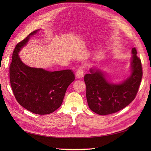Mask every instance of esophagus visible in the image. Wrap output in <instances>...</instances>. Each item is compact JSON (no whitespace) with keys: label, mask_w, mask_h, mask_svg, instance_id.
Returning a JSON list of instances; mask_svg holds the SVG:
<instances>
[{"label":"esophagus","mask_w":151,"mask_h":151,"mask_svg":"<svg viewBox=\"0 0 151 151\" xmlns=\"http://www.w3.org/2000/svg\"><path fill=\"white\" fill-rule=\"evenodd\" d=\"M84 67L81 66L78 68L77 72H76V77L77 78H81L84 76Z\"/></svg>","instance_id":"esophagus-1"}]
</instances>
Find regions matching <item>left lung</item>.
I'll use <instances>...</instances> for the list:
<instances>
[{
	"label": "left lung",
	"mask_w": 151,
	"mask_h": 151,
	"mask_svg": "<svg viewBox=\"0 0 151 151\" xmlns=\"http://www.w3.org/2000/svg\"><path fill=\"white\" fill-rule=\"evenodd\" d=\"M132 53V74L121 84L109 83L103 73L95 68H91L89 74L84 76L87 101L94 113L100 115L116 113L135 99L142 77V68L135 48Z\"/></svg>",
	"instance_id": "1"
}]
</instances>
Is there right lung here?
<instances>
[{
  "instance_id": "add662e5",
  "label": "right lung",
  "mask_w": 151,
  "mask_h": 151,
  "mask_svg": "<svg viewBox=\"0 0 151 151\" xmlns=\"http://www.w3.org/2000/svg\"><path fill=\"white\" fill-rule=\"evenodd\" d=\"M38 31L31 32L16 45L9 67V79L13 94L22 107L35 114L47 115L61 106L75 75L71 70L49 72L30 67L21 62L18 53Z\"/></svg>"
}]
</instances>
